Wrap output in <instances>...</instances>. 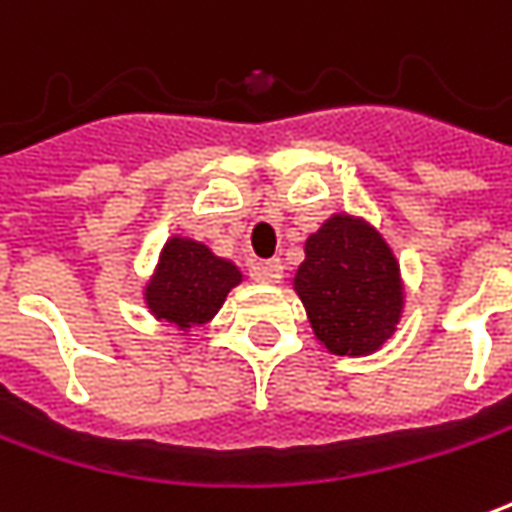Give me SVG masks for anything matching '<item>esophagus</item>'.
<instances>
[{"mask_svg": "<svg viewBox=\"0 0 512 512\" xmlns=\"http://www.w3.org/2000/svg\"><path fill=\"white\" fill-rule=\"evenodd\" d=\"M252 277H255V282H263V285H274V282L282 280V263L280 260L257 263V266L252 268Z\"/></svg>", "mask_w": 512, "mask_h": 512, "instance_id": "34e87169", "label": "esophagus"}]
</instances>
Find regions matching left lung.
<instances>
[{"mask_svg":"<svg viewBox=\"0 0 512 512\" xmlns=\"http://www.w3.org/2000/svg\"><path fill=\"white\" fill-rule=\"evenodd\" d=\"M293 291L330 355H374L405 313V282L391 244L371 221L349 213H335L307 235Z\"/></svg>","mask_w":512,"mask_h":512,"instance_id":"left-lung-1","label":"left lung"}]
</instances>
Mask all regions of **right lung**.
Listing matches in <instances>:
<instances>
[{
    "instance_id": "obj_1",
    "label": "right lung",
    "mask_w": 512,
    "mask_h": 512,
    "mask_svg": "<svg viewBox=\"0 0 512 512\" xmlns=\"http://www.w3.org/2000/svg\"><path fill=\"white\" fill-rule=\"evenodd\" d=\"M241 282L244 274L232 260L219 257L202 241L171 235L144 282V305L157 321L188 335L216 316L227 293Z\"/></svg>"
}]
</instances>
